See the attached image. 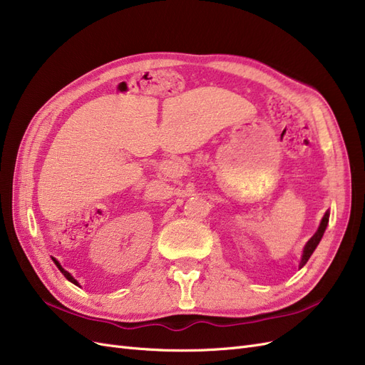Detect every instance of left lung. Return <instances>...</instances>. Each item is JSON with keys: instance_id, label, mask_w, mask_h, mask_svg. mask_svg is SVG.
I'll use <instances>...</instances> for the list:
<instances>
[{"instance_id": "1", "label": "left lung", "mask_w": 365, "mask_h": 365, "mask_svg": "<svg viewBox=\"0 0 365 365\" xmlns=\"http://www.w3.org/2000/svg\"><path fill=\"white\" fill-rule=\"evenodd\" d=\"M327 222H329V212H326V214H324V217H323V220H322V222H320V227H319V230L315 232L314 237L307 242V245H304V249H303V256H302V261H300V267H303L304 264L308 262V259L311 257V255H312V253H314V250H315V247L319 245V242H320V240H322V237H323V233H324V230H326Z\"/></svg>"}]
</instances>
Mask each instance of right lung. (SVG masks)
Here are the masks:
<instances>
[{"mask_svg": "<svg viewBox=\"0 0 365 365\" xmlns=\"http://www.w3.org/2000/svg\"><path fill=\"white\" fill-rule=\"evenodd\" d=\"M53 261H54V262H56V265H57V267H58V269H61V272H62V274H63V276H65V277H66V279H68V280H69V282H73V284H76V285H77V280H76V279H74V277H73V276H71V274H69V273H68V272H65V269H63V268H62V267H61V264H58V262H57V261H56V259H53Z\"/></svg>", "mask_w": 365, "mask_h": 365, "instance_id": "add662e5", "label": "right lung"}]
</instances>
